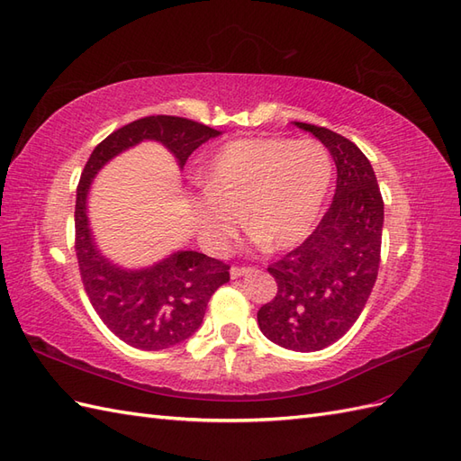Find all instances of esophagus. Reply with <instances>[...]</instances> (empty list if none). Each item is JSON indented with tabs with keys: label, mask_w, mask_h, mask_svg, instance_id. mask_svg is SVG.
I'll use <instances>...</instances> for the list:
<instances>
[{
	"label": "esophagus",
	"mask_w": 461,
	"mask_h": 461,
	"mask_svg": "<svg viewBox=\"0 0 461 461\" xmlns=\"http://www.w3.org/2000/svg\"><path fill=\"white\" fill-rule=\"evenodd\" d=\"M249 272H252L250 267H239V266H232V267H230V277H232V279H237V277H240V276H244V274H249Z\"/></svg>",
	"instance_id": "34e87169"
}]
</instances>
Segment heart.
Masks as SVG:
<instances>
[{"label": "heart", "mask_w": 461, "mask_h": 461, "mask_svg": "<svg viewBox=\"0 0 461 461\" xmlns=\"http://www.w3.org/2000/svg\"><path fill=\"white\" fill-rule=\"evenodd\" d=\"M332 179V160L315 140L240 139L224 144L205 170L195 205L199 234L221 252L244 227L267 252L309 237Z\"/></svg>", "instance_id": "1"}]
</instances>
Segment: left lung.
I'll list each match as a JSON object with an SVG mask.
<instances>
[{
  "instance_id": "1",
  "label": "left lung",
  "mask_w": 461,
  "mask_h": 461,
  "mask_svg": "<svg viewBox=\"0 0 461 461\" xmlns=\"http://www.w3.org/2000/svg\"><path fill=\"white\" fill-rule=\"evenodd\" d=\"M295 125L329 149L336 164V192L311 237L267 267L277 294L258 311V324L274 344L317 352L352 329L372 295L384 199L372 164L354 142L309 122Z\"/></svg>"
}]
</instances>
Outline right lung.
<instances>
[{"label": "right lung", "mask_w": 461, "mask_h": 461, "mask_svg": "<svg viewBox=\"0 0 461 461\" xmlns=\"http://www.w3.org/2000/svg\"><path fill=\"white\" fill-rule=\"evenodd\" d=\"M221 131L172 115H152L111 132L89 156L76 194V256L86 294L117 339L139 350H164L187 340L203 322L211 295L227 284V266L194 250L172 252L149 267L127 269L99 252L87 219V194L109 160L142 140L170 150L184 167L189 156Z\"/></svg>", "instance_id": "right-lung-1"}]
</instances>
